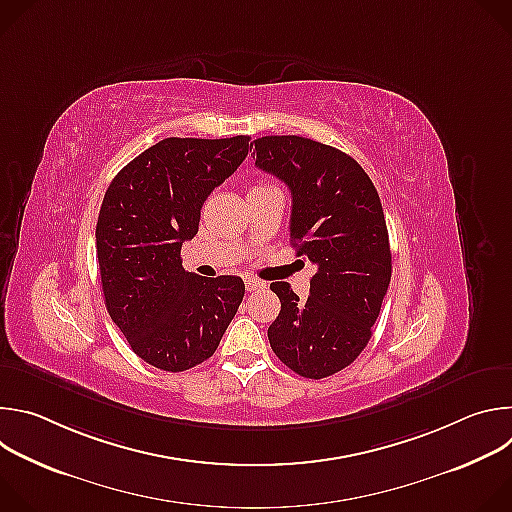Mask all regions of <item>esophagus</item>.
Returning a JSON list of instances; mask_svg holds the SVG:
<instances>
[{
  "label": "esophagus",
  "mask_w": 512,
  "mask_h": 512,
  "mask_svg": "<svg viewBox=\"0 0 512 512\" xmlns=\"http://www.w3.org/2000/svg\"><path fill=\"white\" fill-rule=\"evenodd\" d=\"M245 287H247V291L251 294V291H257V289H263L265 285L261 283V281H257V279H247V283H245Z\"/></svg>",
  "instance_id": "esophagus-1"
}]
</instances>
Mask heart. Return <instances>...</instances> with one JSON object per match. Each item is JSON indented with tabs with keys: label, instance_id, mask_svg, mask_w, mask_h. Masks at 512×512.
I'll return each mask as SVG.
<instances>
[{
	"label": "heart",
	"instance_id": "obj_1",
	"mask_svg": "<svg viewBox=\"0 0 512 512\" xmlns=\"http://www.w3.org/2000/svg\"><path fill=\"white\" fill-rule=\"evenodd\" d=\"M255 188H261V186H255Z\"/></svg>",
	"mask_w": 512,
	"mask_h": 512
}]
</instances>
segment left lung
<instances>
[{
	"label": "left lung",
	"mask_w": 512,
	"mask_h": 512,
	"mask_svg": "<svg viewBox=\"0 0 512 512\" xmlns=\"http://www.w3.org/2000/svg\"><path fill=\"white\" fill-rule=\"evenodd\" d=\"M253 158L287 184L291 245L316 265L308 300L285 281L271 283L281 312L267 330L269 344L300 377H330L369 344L391 281L381 198L354 158L308 137H259Z\"/></svg>",
	"instance_id": "obj_1"
}]
</instances>
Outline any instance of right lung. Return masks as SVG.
I'll list each match as a JSON object with an SVG mask.
<instances>
[{
    "label": "right lung",
    "mask_w": 512,
    "mask_h": 512,
    "mask_svg": "<svg viewBox=\"0 0 512 512\" xmlns=\"http://www.w3.org/2000/svg\"><path fill=\"white\" fill-rule=\"evenodd\" d=\"M249 135L168 137L131 160L109 184L97 221L105 306L131 350L162 371L182 373L214 354L235 318L245 283L182 267V243L200 210L247 158Z\"/></svg>",
    "instance_id": "right-lung-1"
}]
</instances>
